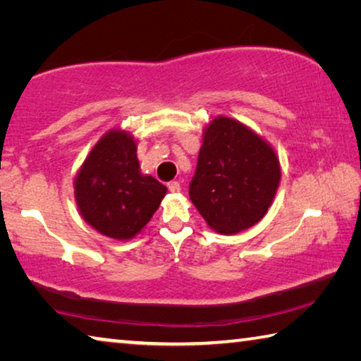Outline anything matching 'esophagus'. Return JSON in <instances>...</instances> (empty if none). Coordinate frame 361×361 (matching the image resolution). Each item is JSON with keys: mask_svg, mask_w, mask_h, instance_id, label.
<instances>
[{"mask_svg": "<svg viewBox=\"0 0 361 361\" xmlns=\"http://www.w3.org/2000/svg\"><path fill=\"white\" fill-rule=\"evenodd\" d=\"M167 188H169L170 192H180L181 191V185H180L178 181H170L169 185H167Z\"/></svg>", "mask_w": 361, "mask_h": 361, "instance_id": "1", "label": "esophagus"}]
</instances>
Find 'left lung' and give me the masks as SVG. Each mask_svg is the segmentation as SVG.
<instances>
[{
  "label": "left lung",
  "mask_w": 361,
  "mask_h": 361,
  "mask_svg": "<svg viewBox=\"0 0 361 361\" xmlns=\"http://www.w3.org/2000/svg\"><path fill=\"white\" fill-rule=\"evenodd\" d=\"M279 181L280 164L271 146L221 116L205 129L189 197L212 229L235 234L266 215Z\"/></svg>",
  "instance_id": "obj_1"
}]
</instances>
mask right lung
Listing matches in <instances>:
<instances>
[{
    "label": "right lung",
    "instance_id": "add662e5",
    "mask_svg": "<svg viewBox=\"0 0 361 361\" xmlns=\"http://www.w3.org/2000/svg\"><path fill=\"white\" fill-rule=\"evenodd\" d=\"M166 192L162 183L140 173L137 143L121 130L102 137L75 180L78 209L85 223L118 240L137 235Z\"/></svg>",
    "mask_w": 361,
    "mask_h": 361
}]
</instances>
